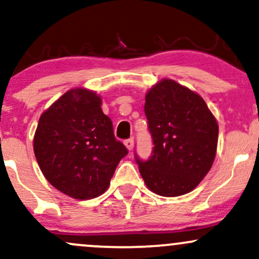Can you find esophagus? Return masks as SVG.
I'll list each match as a JSON object with an SVG mask.
<instances>
[{"label": "esophagus", "instance_id": "1", "mask_svg": "<svg viewBox=\"0 0 259 259\" xmlns=\"http://www.w3.org/2000/svg\"><path fill=\"white\" fill-rule=\"evenodd\" d=\"M124 145H125L127 150L132 151L133 147H134V139H126V140H124Z\"/></svg>", "mask_w": 259, "mask_h": 259}]
</instances>
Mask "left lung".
I'll return each mask as SVG.
<instances>
[{"mask_svg": "<svg viewBox=\"0 0 259 259\" xmlns=\"http://www.w3.org/2000/svg\"><path fill=\"white\" fill-rule=\"evenodd\" d=\"M145 114L152 153L135 160L154 194L175 197L194 190L213 164L218 124L201 96L164 79L146 95Z\"/></svg>", "mask_w": 259, "mask_h": 259, "instance_id": "obj_1", "label": "left lung"}]
</instances>
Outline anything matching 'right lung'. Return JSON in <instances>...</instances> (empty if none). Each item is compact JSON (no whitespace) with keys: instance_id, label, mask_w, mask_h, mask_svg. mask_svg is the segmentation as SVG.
I'll use <instances>...</instances> for the list:
<instances>
[{"instance_id":"right-lung-1","label":"right lung","mask_w":259,"mask_h":259,"mask_svg":"<svg viewBox=\"0 0 259 259\" xmlns=\"http://www.w3.org/2000/svg\"><path fill=\"white\" fill-rule=\"evenodd\" d=\"M34 152L52 186L76 200H89L106 191L129 151L115 139L101 97L74 89L41 114Z\"/></svg>"}]
</instances>
